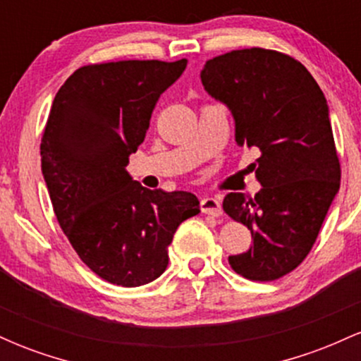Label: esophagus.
<instances>
[{"label": "esophagus", "instance_id": "obj_1", "mask_svg": "<svg viewBox=\"0 0 361 361\" xmlns=\"http://www.w3.org/2000/svg\"><path fill=\"white\" fill-rule=\"evenodd\" d=\"M200 209L202 212L207 215H212V217H221L222 215V205L221 200L215 197H207L200 202Z\"/></svg>", "mask_w": 361, "mask_h": 361}]
</instances>
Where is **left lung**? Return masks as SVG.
I'll return each instance as SVG.
<instances>
[{"instance_id": "obj_1", "label": "left lung", "mask_w": 361, "mask_h": 361, "mask_svg": "<svg viewBox=\"0 0 361 361\" xmlns=\"http://www.w3.org/2000/svg\"><path fill=\"white\" fill-rule=\"evenodd\" d=\"M200 78L207 93L229 106L235 142L259 151L251 164L259 192L224 198V212L252 235L250 250L229 256V264L247 280H279L312 250L339 190L324 93L299 61L261 47L214 57Z\"/></svg>"}]
</instances>
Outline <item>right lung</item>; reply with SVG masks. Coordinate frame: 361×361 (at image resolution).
<instances>
[{"mask_svg":"<svg viewBox=\"0 0 361 361\" xmlns=\"http://www.w3.org/2000/svg\"><path fill=\"white\" fill-rule=\"evenodd\" d=\"M185 68L186 59L82 66L45 123L42 175L57 222L82 263L120 287L156 280L178 226L200 212L193 193L147 190L126 169L161 93Z\"/></svg>","mask_w":361,"mask_h":361,"instance_id":"1","label":"right lung"}]
</instances>
